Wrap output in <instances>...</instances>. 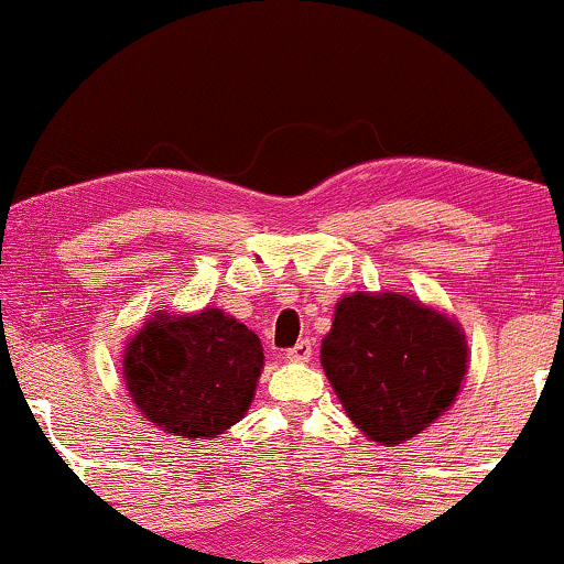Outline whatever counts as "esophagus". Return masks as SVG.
<instances>
[{
    "instance_id": "1",
    "label": "esophagus",
    "mask_w": 564,
    "mask_h": 564,
    "mask_svg": "<svg viewBox=\"0 0 564 564\" xmlns=\"http://www.w3.org/2000/svg\"><path fill=\"white\" fill-rule=\"evenodd\" d=\"M286 359L289 361H310L312 359V344H310V340H299L294 348H289Z\"/></svg>"
}]
</instances>
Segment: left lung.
<instances>
[{
	"instance_id": "1",
	"label": "left lung",
	"mask_w": 564,
	"mask_h": 564,
	"mask_svg": "<svg viewBox=\"0 0 564 564\" xmlns=\"http://www.w3.org/2000/svg\"><path fill=\"white\" fill-rule=\"evenodd\" d=\"M319 365L356 430L395 447L451 411L468 372L460 323L401 291H356L335 304Z\"/></svg>"
}]
</instances>
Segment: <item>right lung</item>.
<instances>
[{
	"label": "right lung",
	"instance_id": "1",
	"mask_svg": "<svg viewBox=\"0 0 564 564\" xmlns=\"http://www.w3.org/2000/svg\"><path fill=\"white\" fill-rule=\"evenodd\" d=\"M265 354L260 338L218 306L155 310L127 340L122 377L130 401L161 432L213 440L245 419Z\"/></svg>",
	"mask_w": 564,
	"mask_h": 564
}]
</instances>
